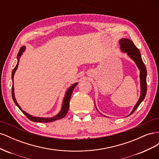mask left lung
<instances>
[{
	"label": "left lung",
	"instance_id": "obj_1",
	"mask_svg": "<svg viewBox=\"0 0 159 159\" xmlns=\"http://www.w3.org/2000/svg\"><path fill=\"white\" fill-rule=\"evenodd\" d=\"M119 43L120 44V48L124 53H127V56L132 59L134 63L136 64L137 68L140 70V84H141V95L137 103L134 105L132 111L128 116L131 115L133 112L137 109L139 105L141 104L145 98L147 93V69L143 63L141 55L139 50L133 44V42L129 39L127 38H121L119 40ZM96 107V106H95ZM97 109V107H96ZM105 116V115H103Z\"/></svg>",
	"mask_w": 159,
	"mask_h": 159
}]
</instances>
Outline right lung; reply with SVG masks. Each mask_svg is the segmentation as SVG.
I'll return each instance as SVG.
<instances>
[{
    "label": "right lung",
    "instance_id": "right-lung-1",
    "mask_svg": "<svg viewBox=\"0 0 159 159\" xmlns=\"http://www.w3.org/2000/svg\"><path fill=\"white\" fill-rule=\"evenodd\" d=\"M26 50V47L24 46H22L21 48L19 50L18 53V55H17V59H18V62L17 64L15 66V68H14V70H12V99L14 101V103L16 105V106L20 109V111H22V112L25 114L26 116L29 119L30 121H34V122H39V123H48V122H52V121H55L56 120H59L61 119L62 118H64L67 113L68 111V109H69V106H70V98H71V96L72 94V92H73V91L75 88V86L78 85V82L74 84L73 85H71L70 87L67 89L66 94L64 95V100H63V102H62V105H61V109L60 110V111L57 113L56 115L54 117H34V116H32V115L28 114V113H26L25 111H23L22 109V108L20 107V105H18V103H17L16 98H15V96H14V85H13V79H14V74H15V72L18 68V63H19V60H20V58L21 56L22 55L23 52L25 51Z\"/></svg>",
    "mask_w": 159,
    "mask_h": 159
}]
</instances>
